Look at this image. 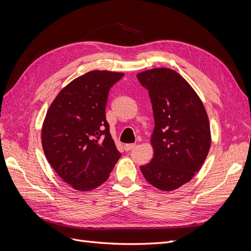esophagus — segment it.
<instances>
[{
	"label": "esophagus",
	"mask_w": 251,
	"mask_h": 251,
	"mask_svg": "<svg viewBox=\"0 0 251 251\" xmlns=\"http://www.w3.org/2000/svg\"><path fill=\"white\" fill-rule=\"evenodd\" d=\"M135 148V145L134 144H126L125 146H124V149H125V151H131V150H133Z\"/></svg>",
	"instance_id": "34e87169"
}]
</instances>
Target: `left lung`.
<instances>
[{
	"instance_id": "1",
	"label": "left lung",
	"mask_w": 251,
	"mask_h": 251,
	"mask_svg": "<svg viewBox=\"0 0 251 251\" xmlns=\"http://www.w3.org/2000/svg\"><path fill=\"white\" fill-rule=\"evenodd\" d=\"M136 77L149 92L155 124L151 137L154 156L141 171L161 191L178 189L199 171L211 147L205 108L191 85L171 69H152Z\"/></svg>"
}]
</instances>
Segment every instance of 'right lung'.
<instances>
[{"instance_id":"obj_1","label":"right lung","mask_w":251,"mask_h":251,"mask_svg":"<svg viewBox=\"0 0 251 251\" xmlns=\"http://www.w3.org/2000/svg\"><path fill=\"white\" fill-rule=\"evenodd\" d=\"M123 73L92 71L73 80L47 112L42 143L49 164L78 191H91L108 178L121 153L105 116L110 87Z\"/></svg>"}]
</instances>
